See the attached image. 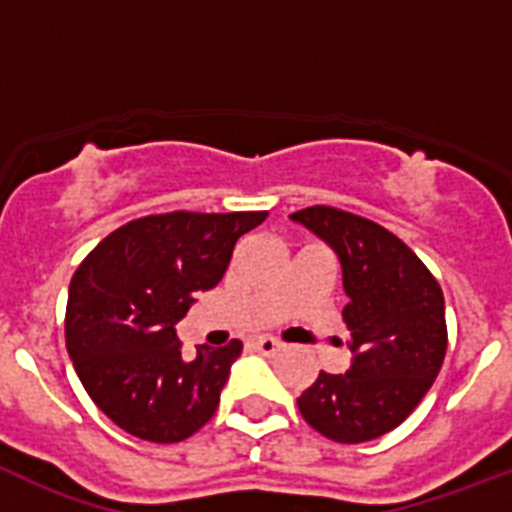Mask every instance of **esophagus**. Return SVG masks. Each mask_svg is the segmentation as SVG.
Wrapping results in <instances>:
<instances>
[{
	"label": "esophagus",
	"instance_id": "1",
	"mask_svg": "<svg viewBox=\"0 0 512 512\" xmlns=\"http://www.w3.org/2000/svg\"><path fill=\"white\" fill-rule=\"evenodd\" d=\"M253 348H256V351H259V354H264V356H274V354H279V351H282V343H279L277 338L264 336V338H256V341H253Z\"/></svg>",
	"mask_w": 512,
	"mask_h": 512
}]
</instances>
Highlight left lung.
<instances>
[{"label": "left lung", "mask_w": 512, "mask_h": 512, "mask_svg": "<svg viewBox=\"0 0 512 512\" xmlns=\"http://www.w3.org/2000/svg\"><path fill=\"white\" fill-rule=\"evenodd\" d=\"M289 217L336 253L351 351L346 372H320L297 397L300 413L330 441H374L418 408L441 372L443 292L423 261L372 220L323 205Z\"/></svg>", "instance_id": "left-lung-1"}]
</instances>
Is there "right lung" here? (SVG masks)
<instances>
[{
    "label": "right lung",
    "mask_w": 512,
    "mask_h": 512,
    "mask_svg": "<svg viewBox=\"0 0 512 512\" xmlns=\"http://www.w3.org/2000/svg\"><path fill=\"white\" fill-rule=\"evenodd\" d=\"M269 212H169L110 233L69 287L66 348L94 405L122 431L179 443L215 415L243 343L182 354L176 323L223 279L235 241Z\"/></svg>",
    "instance_id": "add662e5"
}]
</instances>
